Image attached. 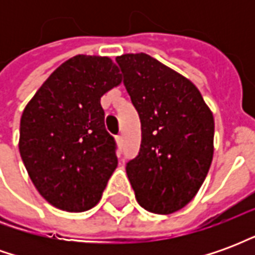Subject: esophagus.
<instances>
[{
    "instance_id": "obj_1",
    "label": "esophagus",
    "mask_w": 255,
    "mask_h": 255,
    "mask_svg": "<svg viewBox=\"0 0 255 255\" xmlns=\"http://www.w3.org/2000/svg\"><path fill=\"white\" fill-rule=\"evenodd\" d=\"M116 140H117V143H119V146H122V144H123V136H122V135H117Z\"/></svg>"
}]
</instances>
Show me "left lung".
I'll return each mask as SVG.
<instances>
[{
	"mask_svg": "<svg viewBox=\"0 0 255 255\" xmlns=\"http://www.w3.org/2000/svg\"><path fill=\"white\" fill-rule=\"evenodd\" d=\"M116 63L140 119V149L126 165L136 201L151 213L177 212L208 175L213 115L188 79L149 54H123Z\"/></svg>",
	"mask_w": 255,
	"mask_h": 255,
	"instance_id": "8db88e82",
	"label": "left lung"
}]
</instances>
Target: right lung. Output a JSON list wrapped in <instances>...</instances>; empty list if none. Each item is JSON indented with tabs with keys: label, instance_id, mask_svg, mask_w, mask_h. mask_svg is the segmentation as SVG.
<instances>
[{
	"label": "right lung",
	"instance_id": "1",
	"mask_svg": "<svg viewBox=\"0 0 255 255\" xmlns=\"http://www.w3.org/2000/svg\"><path fill=\"white\" fill-rule=\"evenodd\" d=\"M122 82L111 58L79 54L61 64L25 106L19 150L36 190L54 208L95 206L117 166L101 97Z\"/></svg>",
	"mask_w": 255,
	"mask_h": 255
}]
</instances>
